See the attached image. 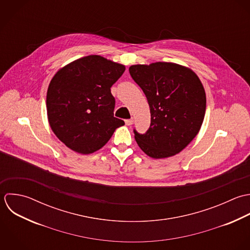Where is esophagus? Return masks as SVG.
Instances as JSON below:
<instances>
[{"label":"esophagus","mask_w":250,"mask_h":250,"mask_svg":"<svg viewBox=\"0 0 250 250\" xmlns=\"http://www.w3.org/2000/svg\"><path fill=\"white\" fill-rule=\"evenodd\" d=\"M125 123H126V125L130 126V125H132V124L134 123V119H133V118H131V119H126V120H125Z\"/></svg>","instance_id":"1"}]
</instances>
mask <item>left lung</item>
Here are the masks:
<instances>
[{"instance_id": "1", "label": "left lung", "mask_w": 250, "mask_h": 250, "mask_svg": "<svg viewBox=\"0 0 250 250\" xmlns=\"http://www.w3.org/2000/svg\"><path fill=\"white\" fill-rule=\"evenodd\" d=\"M130 75L146 96L151 114L145 134L135 139L148 156L160 159L179 153L199 133L206 113V92L190 69L167 62L134 65Z\"/></svg>"}]
</instances>
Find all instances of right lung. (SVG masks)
<instances>
[{
	"instance_id": "obj_1",
	"label": "right lung",
	"mask_w": 250,
	"mask_h": 250,
	"mask_svg": "<svg viewBox=\"0 0 250 250\" xmlns=\"http://www.w3.org/2000/svg\"><path fill=\"white\" fill-rule=\"evenodd\" d=\"M125 66L99 55L78 59L59 70L46 95L49 125L72 150L90 154L102 148L123 120L113 116L110 87Z\"/></svg>"
}]
</instances>
